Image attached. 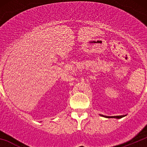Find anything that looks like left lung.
Segmentation results:
<instances>
[{
    "label": "left lung",
    "instance_id": "1",
    "mask_svg": "<svg viewBox=\"0 0 147 147\" xmlns=\"http://www.w3.org/2000/svg\"><path fill=\"white\" fill-rule=\"evenodd\" d=\"M102 115V116H103V117H105V118H108V119H112V118H114V119H121V118L124 117L126 115H116V116H106V115Z\"/></svg>",
    "mask_w": 147,
    "mask_h": 147
}]
</instances>
